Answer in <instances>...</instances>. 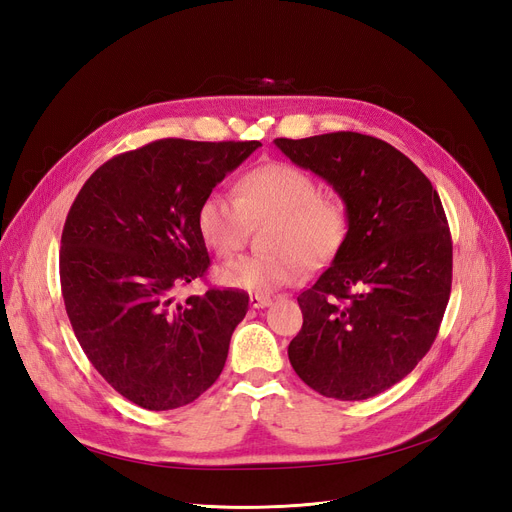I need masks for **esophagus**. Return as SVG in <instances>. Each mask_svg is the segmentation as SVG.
<instances>
[{
  "label": "esophagus",
  "mask_w": 512,
  "mask_h": 512,
  "mask_svg": "<svg viewBox=\"0 0 512 512\" xmlns=\"http://www.w3.org/2000/svg\"><path fill=\"white\" fill-rule=\"evenodd\" d=\"M251 308H268L272 304V297L270 295H251Z\"/></svg>",
  "instance_id": "1"
}]
</instances>
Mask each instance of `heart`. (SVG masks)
<instances>
[{
	"instance_id": "b5f03b06",
	"label": "heart",
	"mask_w": 512,
	"mask_h": 512,
	"mask_svg": "<svg viewBox=\"0 0 512 512\" xmlns=\"http://www.w3.org/2000/svg\"><path fill=\"white\" fill-rule=\"evenodd\" d=\"M261 246L268 253L240 255L215 270L223 287L270 293L295 282L304 263L318 268L346 244L350 213L342 198L323 196L314 177L285 162H270L246 173L236 198L208 194L196 215L202 242L219 257L244 244L251 225H266Z\"/></svg>"
}]
</instances>
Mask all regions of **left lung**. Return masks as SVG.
Masks as SVG:
<instances>
[{
	"mask_svg": "<svg viewBox=\"0 0 512 512\" xmlns=\"http://www.w3.org/2000/svg\"><path fill=\"white\" fill-rule=\"evenodd\" d=\"M274 143L350 213L342 251L297 297L304 325L289 361L329 399H371L409 375L439 333L453 263L441 198L399 149L361 132Z\"/></svg>",
	"mask_w": 512,
	"mask_h": 512,
	"instance_id": "8db88e82",
	"label": "left lung"
}]
</instances>
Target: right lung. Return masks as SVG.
<instances>
[{"label":"right lung","mask_w":512,"mask_h":512,"mask_svg":"<svg viewBox=\"0 0 512 512\" xmlns=\"http://www.w3.org/2000/svg\"><path fill=\"white\" fill-rule=\"evenodd\" d=\"M259 141L160 139L99 166L61 236V289L75 337L105 382L149 411L196 401L223 371L249 295L208 289L200 202Z\"/></svg>","instance_id":"add662e5"}]
</instances>
